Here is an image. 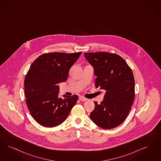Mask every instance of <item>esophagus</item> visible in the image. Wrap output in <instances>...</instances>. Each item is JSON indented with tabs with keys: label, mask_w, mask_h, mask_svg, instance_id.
Wrapping results in <instances>:
<instances>
[{
	"label": "esophagus",
	"mask_w": 161,
	"mask_h": 161,
	"mask_svg": "<svg viewBox=\"0 0 161 161\" xmlns=\"http://www.w3.org/2000/svg\"><path fill=\"white\" fill-rule=\"evenodd\" d=\"M79 99H80V101H86L88 100L87 98H86V97H79Z\"/></svg>",
	"instance_id": "obj_1"
}]
</instances>
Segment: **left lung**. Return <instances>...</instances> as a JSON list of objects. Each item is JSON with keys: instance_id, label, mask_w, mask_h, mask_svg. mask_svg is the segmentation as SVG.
Wrapping results in <instances>:
<instances>
[{"instance_id": "obj_1", "label": "left lung", "mask_w": 161, "mask_h": 161, "mask_svg": "<svg viewBox=\"0 0 161 161\" xmlns=\"http://www.w3.org/2000/svg\"><path fill=\"white\" fill-rule=\"evenodd\" d=\"M94 68L95 86L106 91L103 100L95 104L90 117L98 126L110 129L122 124L128 115L135 95L132 71L121 56L108 52L85 53Z\"/></svg>"}]
</instances>
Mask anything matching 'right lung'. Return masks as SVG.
<instances>
[{
  "label": "right lung",
  "mask_w": 161,
  "mask_h": 161,
  "mask_svg": "<svg viewBox=\"0 0 161 161\" xmlns=\"http://www.w3.org/2000/svg\"><path fill=\"white\" fill-rule=\"evenodd\" d=\"M81 53H45L31 64L24 82L26 104L41 125L52 128L60 125L77 103L76 95L58 98V84L66 81L71 66Z\"/></svg>",
  "instance_id": "right-lung-1"
}]
</instances>
